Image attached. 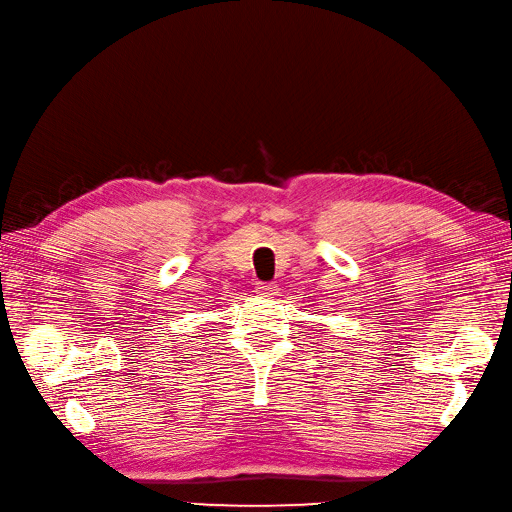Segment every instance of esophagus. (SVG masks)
I'll return each instance as SVG.
<instances>
[{
    "label": "esophagus",
    "mask_w": 512,
    "mask_h": 512,
    "mask_svg": "<svg viewBox=\"0 0 512 512\" xmlns=\"http://www.w3.org/2000/svg\"><path fill=\"white\" fill-rule=\"evenodd\" d=\"M277 288H275V284H265V282H262V284H258L256 286V292H260V294H265V297H269V294H273Z\"/></svg>",
    "instance_id": "esophagus-1"
}]
</instances>
